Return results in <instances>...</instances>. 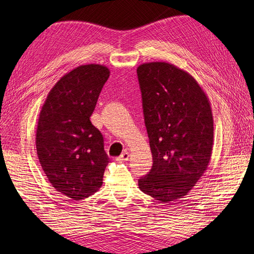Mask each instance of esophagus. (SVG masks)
I'll use <instances>...</instances> for the list:
<instances>
[{"instance_id":"1","label":"esophagus","mask_w":254,"mask_h":254,"mask_svg":"<svg viewBox=\"0 0 254 254\" xmlns=\"http://www.w3.org/2000/svg\"><path fill=\"white\" fill-rule=\"evenodd\" d=\"M128 157H130V154H128L127 152H124V153H122L120 157L117 158V160L118 161H127V160H128Z\"/></svg>"}]
</instances>
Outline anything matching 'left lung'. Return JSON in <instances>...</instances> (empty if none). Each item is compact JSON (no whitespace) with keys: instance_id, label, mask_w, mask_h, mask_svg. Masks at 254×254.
Wrapping results in <instances>:
<instances>
[{"instance_id":"obj_1","label":"left lung","mask_w":254,"mask_h":254,"mask_svg":"<svg viewBox=\"0 0 254 254\" xmlns=\"http://www.w3.org/2000/svg\"><path fill=\"white\" fill-rule=\"evenodd\" d=\"M153 167L138 188L164 204L189 193L207 169L214 121L207 96L192 75L167 62L136 69Z\"/></svg>"}]
</instances>
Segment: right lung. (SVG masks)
Wrapping results in <instances>:
<instances>
[{
	"label": "right lung",
	"instance_id": "right-lung-1",
	"mask_svg": "<svg viewBox=\"0 0 254 254\" xmlns=\"http://www.w3.org/2000/svg\"><path fill=\"white\" fill-rule=\"evenodd\" d=\"M109 68L86 64L58 80L41 108L36 148L42 170L58 192L80 201L99 190L109 157L104 137L91 124Z\"/></svg>",
	"mask_w": 254,
	"mask_h": 254
}]
</instances>
